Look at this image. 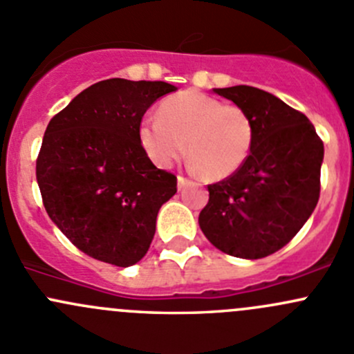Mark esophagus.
I'll list each match as a JSON object with an SVG mask.
<instances>
[{
    "instance_id": "obj_1",
    "label": "esophagus",
    "mask_w": 354,
    "mask_h": 354,
    "mask_svg": "<svg viewBox=\"0 0 354 354\" xmlns=\"http://www.w3.org/2000/svg\"><path fill=\"white\" fill-rule=\"evenodd\" d=\"M188 183H190V180H188V178L181 176V174H180V176H178V188H180V190H181V188L187 187Z\"/></svg>"
}]
</instances>
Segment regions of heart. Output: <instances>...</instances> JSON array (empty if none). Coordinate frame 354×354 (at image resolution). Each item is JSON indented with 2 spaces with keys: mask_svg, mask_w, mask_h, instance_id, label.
<instances>
[{
  "mask_svg": "<svg viewBox=\"0 0 354 354\" xmlns=\"http://www.w3.org/2000/svg\"><path fill=\"white\" fill-rule=\"evenodd\" d=\"M138 140L157 166H171L187 151L192 166L209 181H221L245 166L255 144V123L236 104L198 91L169 95L159 104V118H145Z\"/></svg>",
  "mask_w": 354,
  "mask_h": 354,
  "instance_id": "heart-1",
  "label": "heart"
}]
</instances>
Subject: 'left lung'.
Returning a JSON list of instances; mask_svg holds the SVG:
<instances>
[{"label":"left lung","instance_id":"left-lung-1","mask_svg":"<svg viewBox=\"0 0 354 354\" xmlns=\"http://www.w3.org/2000/svg\"><path fill=\"white\" fill-rule=\"evenodd\" d=\"M214 92L246 109L255 144L236 174L209 185L200 230L216 248L240 259H263L288 245L320 197L324 142L308 118L260 88Z\"/></svg>","mask_w":354,"mask_h":354}]
</instances>
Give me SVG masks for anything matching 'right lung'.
Here are the masks:
<instances>
[{
    "label": "right lung",
    "mask_w": 354,
    "mask_h": 354,
    "mask_svg": "<svg viewBox=\"0 0 354 354\" xmlns=\"http://www.w3.org/2000/svg\"><path fill=\"white\" fill-rule=\"evenodd\" d=\"M174 91L167 82L109 78L80 92L46 128L35 162L42 203L92 259L128 267L151 246L176 176L152 164L138 127L145 111Z\"/></svg>",
    "instance_id": "right-lung-1"
}]
</instances>
